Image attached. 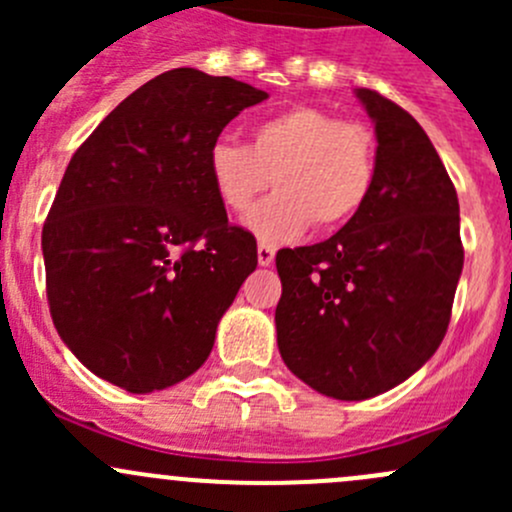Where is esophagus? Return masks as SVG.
I'll return each instance as SVG.
<instances>
[{"label": "esophagus", "mask_w": 512, "mask_h": 512, "mask_svg": "<svg viewBox=\"0 0 512 512\" xmlns=\"http://www.w3.org/2000/svg\"><path fill=\"white\" fill-rule=\"evenodd\" d=\"M272 260H275V247L260 242V245H257V262H260L262 267H267L272 265Z\"/></svg>", "instance_id": "1"}]
</instances>
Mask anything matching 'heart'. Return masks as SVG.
<instances>
[{
  "instance_id": "obj_1",
  "label": "heart",
  "mask_w": 512,
  "mask_h": 512,
  "mask_svg": "<svg viewBox=\"0 0 512 512\" xmlns=\"http://www.w3.org/2000/svg\"><path fill=\"white\" fill-rule=\"evenodd\" d=\"M208 173L230 213H245L275 183L277 193L245 218L262 242H287L317 225L347 223L369 198L376 178L374 133L314 106H292L262 118L250 146L220 138L210 146Z\"/></svg>"
}]
</instances>
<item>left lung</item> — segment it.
<instances>
[{
	"label": "left lung",
	"mask_w": 512,
	"mask_h": 512,
	"mask_svg": "<svg viewBox=\"0 0 512 512\" xmlns=\"http://www.w3.org/2000/svg\"><path fill=\"white\" fill-rule=\"evenodd\" d=\"M376 131V178L337 235L277 252V347L332 399L361 401L421 369L446 337L463 270L458 195L411 113L356 89Z\"/></svg>",
	"instance_id": "1"
}]
</instances>
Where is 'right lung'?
<instances>
[{"instance_id":"add662e5","label":"right lung","mask_w":512,"mask_h":512,"mask_svg":"<svg viewBox=\"0 0 512 512\" xmlns=\"http://www.w3.org/2000/svg\"><path fill=\"white\" fill-rule=\"evenodd\" d=\"M265 98L230 76L165 71L71 158L41 230L46 297L59 337L101 379L151 394L210 356L257 245L227 223L208 153Z\"/></svg>"}]
</instances>
